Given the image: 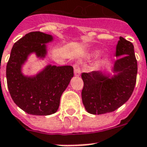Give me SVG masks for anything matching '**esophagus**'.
I'll return each mask as SVG.
<instances>
[{
	"label": "esophagus",
	"instance_id": "34e87169",
	"mask_svg": "<svg viewBox=\"0 0 147 147\" xmlns=\"http://www.w3.org/2000/svg\"><path fill=\"white\" fill-rule=\"evenodd\" d=\"M74 68V74L76 76H79L81 75V68L80 65L78 63H75L73 65Z\"/></svg>",
	"mask_w": 147,
	"mask_h": 147
}]
</instances>
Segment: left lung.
Returning <instances> with one entry per match:
<instances>
[{"label":"left lung","instance_id":"obj_1","mask_svg":"<svg viewBox=\"0 0 147 147\" xmlns=\"http://www.w3.org/2000/svg\"><path fill=\"white\" fill-rule=\"evenodd\" d=\"M117 59L111 78L100 71L82 74L84 86L82 90L83 105L88 113L103 114L114 111L130 98L136 82L137 61L134 45L122 36L116 48Z\"/></svg>","mask_w":147,"mask_h":147}]
</instances>
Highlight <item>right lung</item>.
I'll use <instances>...</instances> for the list:
<instances>
[{
  "mask_svg": "<svg viewBox=\"0 0 147 147\" xmlns=\"http://www.w3.org/2000/svg\"><path fill=\"white\" fill-rule=\"evenodd\" d=\"M52 36L39 31L30 32L15 42L6 69L9 92L16 105L27 114L49 115L57 111L60 98L74 76L71 65H48L33 78L21 73V65L31 53L43 57L45 43Z\"/></svg>",
  "mask_w": 147,
  "mask_h": 147,
  "instance_id": "add662e5",
  "label": "right lung"
}]
</instances>
